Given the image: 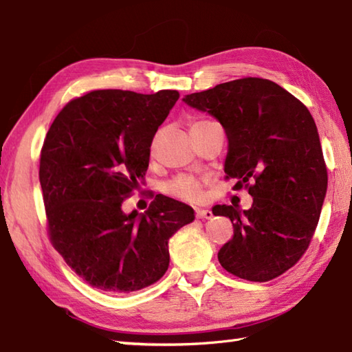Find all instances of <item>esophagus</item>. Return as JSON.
<instances>
[{
    "mask_svg": "<svg viewBox=\"0 0 352 352\" xmlns=\"http://www.w3.org/2000/svg\"><path fill=\"white\" fill-rule=\"evenodd\" d=\"M195 215H197V219H212V210H209V209H197L195 210Z\"/></svg>",
    "mask_w": 352,
    "mask_h": 352,
    "instance_id": "esophagus-1",
    "label": "esophagus"
}]
</instances>
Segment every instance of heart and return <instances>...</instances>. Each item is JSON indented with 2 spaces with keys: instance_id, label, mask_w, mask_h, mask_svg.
Returning a JSON list of instances; mask_svg holds the SVG:
<instances>
[{
  "instance_id": "1",
  "label": "heart",
  "mask_w": 352,
  "mask_h": 352,
  "mask_svg": "<svg viewBox=\"0 0 352 352\" xmlns=\"http://www.w3.org/2000/svg\"><path fill=\"white\" fill-rule=\"evenodd\" d=\"M203 123H206V121H194V123L190 124V127H195V126L203 124ZM158 138H160V132L155 133V137L152 138V143H151L152 152H155V149H157ZM166 190H168L170 195L180 198V200L189 201V203H197V201H200V198L203 195V184L197 177L178 175L175 178H172V180L168 183Z\"/></svg>"
}]
</instances>
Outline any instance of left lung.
Returning <instances> with one entry per match:
<instances>
[{
	"instance_id": "1",
	"label": "left lung",
	"mask_w": 352,
	"mask_h": 352,
	"mask_svg": "<svg viewBox=\"0 0 352 352\" xmlns=\"http://www.w3.org/2000/svg\"><path fill=\"white\" fill-rule=\"evenodd\" d=\"M183 101L223 126L226 178H237L234 189L245 186L254 198L248 210L226 204L212 209L234 226V237L219 251L220 265L249 282L282 276L308 249L328 188L308 107L274 81L252 76L186 95Z\"/></svg>"
}]
</instances>
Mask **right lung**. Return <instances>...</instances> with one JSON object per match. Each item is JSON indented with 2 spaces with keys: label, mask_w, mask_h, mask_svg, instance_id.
Returning <instances> with one entry per match:
<instances>
[{
  "label": "right lung",
  "mask_w": 352,
  "mask_h": 352,
  "mask_svg": "<svg viewBox=\"0 0 352 352\" xmlns=\"http://www.w3.org/2000/svg\"><path fill=\"white\" fill-rule=\"evenodd\" d=\"M178 97L92 91L63 107L44 140L40 184L50 241L100 291L155 283L168 271L169 239L195 219L192 208L164 195L144 214L121 209L143 183L152 138Z\"/></svg>",
  "instance_id": "add662e5"
}]
</instances>
